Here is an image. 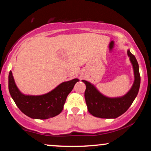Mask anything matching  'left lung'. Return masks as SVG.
<instances>
[{"label":"left lung","instance_id":"1","mask_svg":"<svg viewBox=\"0 0 151 151\" xmlns=\"http://www.w3.org/2000/svg\"><path fill=\"white\" fill-rule=\"evenodd\" d=\"M127 53L133 65L135 80L131 89L124 96L117 98L106 97L101 94L89 81L82 80L86 84L84 97L88 111L93 116L101 119H116L125 113L136 97L141 84L139 67L136 58L129 50Z\"/></svg>","mask_w":151,"mask_h":151}]
</instances>
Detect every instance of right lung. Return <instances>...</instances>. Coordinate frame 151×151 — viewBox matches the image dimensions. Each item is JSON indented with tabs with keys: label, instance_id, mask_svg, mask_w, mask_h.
Wrapping results in <instances>:
<instances>
[{
	"label": "right lung",
	"instance_id": "1",
	"mask_svg": "<svg viewBox=\"0 0 151 151\" xmlns=\"http://www.w3.org/2000/svg\"><path fill=\"white\" fill-rule=\"evenodd\" d=\"M77 81L79 79L65 81L45 94L29 96L22 94L19 91L10 71L8 76V89L15 104L24 114L32 119H47L61 113L67 96Z\"/></svg>",
	"mask_w": 151,
	"mask_h": 151
}]
</instances>
